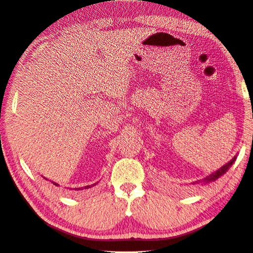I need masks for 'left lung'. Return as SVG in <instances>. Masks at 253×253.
I'll use <instances>...</instances> for the list:
<instances>
[{
    "label": "left lung",
    "instance_id": "obj_1",
    "mask_svg": "<svg viewBox=\"0 0 253 253\" xmlns=\"http://www.w3.org/2000/svg\"><path fill=\"white\" fill-rule=\"evenodd\" d=\"M235 156H234V158L233 159H232L231 160V161L230 162H228V163H226L225 164V166H223L222 168H220V169H218L217 171H216V172H214V173H211V174H210V175H208V177H206L205 179H204V181H205V182H211V181H215V180L216 179H218L219 177H220V175H222V174H224V173H225V172L228 170V169H230V167L232 166V164H233L234 163V161H235ZM196 182H197V181H196ZM196 182H194V183H196Z\"/></svg>",
    "mask_w": 253,
    "mask_h": 253
}]
</instances>
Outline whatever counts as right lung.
<instances>
[{
	"mask_svg": "<svg viewBox=\"0 0 253 253\" xmlns=\"http://www.w3.org/2000/svg\"><path fill=\"white\" fill-rule=\"evenodd\" d=\"M53 183L55 184V186H58V183H56V182H53ZM94 184H95V183H94ZM94 184H92V186H94ZM92 186H86V187H85V189H86V188H90V187H92ZM79 189H80V188H78V190H79ZM75 190H76V188H75Z\"/></svg>",
	"mask_w": 253,
	"mask_h": 253,
	"instance_id": "1",
	"label": "right lung"
}]
</instances>
